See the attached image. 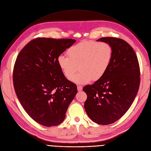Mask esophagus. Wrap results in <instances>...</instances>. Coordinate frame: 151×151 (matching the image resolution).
Returning a JSON list of instances; mask_svg holds the SVG:
<instances>
[{
  "mask_svg": "<svg viewBox=\"0 0 151 151\" xmlns=\"http://www.w3.org/2000/svg\"><path fill=\"white\" fill-rule=\"evenodd\" d=\"M77 91L79 92L82 91V87L81 86H77Z\"/></svg>",
  "mask_w": 151,
  "mask_h": 151,
  "instance_id": "obj_1",
  "label": "esophagus"
}]
</instances>
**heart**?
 Segmentation results:
<instances>
[{
	"label": "heart",
	"instance_id": "obj_1",
	"mask_svg": "<svg viewBox=\"0 0 151 151\" xmlns=\"http://www.w3.org/2000/svg\"><path fill=\"white\" fill-rule=\"evenodd\" d=\"M69 57L60 55L58 64L62 72L70 79L79 67V73L72 79L79 84H86L92 80H100L107 71L112 59L111 45L104 42H97L92 40L83 41L67 50Z\"/></svg>",
	"mask_w": 151,
	"mask_h": 151
}]
</instances>
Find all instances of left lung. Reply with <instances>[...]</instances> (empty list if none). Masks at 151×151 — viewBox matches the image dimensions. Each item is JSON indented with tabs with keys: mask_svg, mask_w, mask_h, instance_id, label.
I'll return each instance as SVG.
<instances>
[{
	"mask_svg": "<svg viewBox=\"0 0 151 151\" xmlns=\"http://www.w3.org/2000/svg\"><path fill=\"white\" fill-rule=\"evenodd\" d=\"M112 48V62L102 79L83 88L87 96L84 108L94 122L108 125L115 122L128 111L140 84V69L137 55L125 40L116 37L97 40Z\"/></svg>",
	"mask_w": 151,
	"mask_h": 151,
	"instance_id": "8db88e82",
	"label": "left lung"
}]
</instances>
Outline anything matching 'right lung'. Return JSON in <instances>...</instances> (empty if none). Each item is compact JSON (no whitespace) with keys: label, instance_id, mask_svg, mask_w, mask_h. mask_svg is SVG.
<instances>
[{"label":"right lung","instance_id":"right-lung-1","mask_svg":"<svg viewBox=\"0 0 151 151\" xmlns=\"http://www.w3.org/2000/svg\"><path fill=\"white\" fill-rule=\"evenodd\" d=\"M76 40L37 38L19 54L14 65L15 93L25 112L41 125L51 127L64 121L65 113L77 93L67 80L58 58Z\"/></svg>","mask_w":151,"mask_h":151}]
</instances>
